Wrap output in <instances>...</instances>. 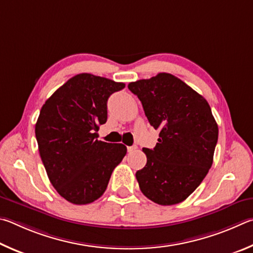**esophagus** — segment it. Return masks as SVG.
<instances>
[{
	"instance_id": "obj_1",
	"label": "esophagus",
	"mask_w": 253,
	"mask_h": 253,
	"mask_svg": "<svg viewBox=\"0 0 253 253\" xmlns=\"http://www.w3.org/2000/svg\"><path fill=\"white\" fill-rule=\"evenodd\" d=\"M136 149H138V147H136V145H132V147H127V152H133V151H135Z\"/></svg>"
}]
</instances>
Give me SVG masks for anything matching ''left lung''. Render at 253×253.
Returning a JSON list of instances; mask_svg holds the SVG:
<instances>
[{
  "instance_id": "obj_1",
  "label": "left lung",
  "mask_w": 253,
  "mask_h": 253,
  "mask_svg": "<svg viewBox=\"0 0 253 253\" xmlns=\"http://www.w3.org/2000/svg\"><path fill=\"white\" fill-rule=\"evenodd\" d=\"M149 122L160 130L153 149L143 148L147 165L135 176L140 190L161 206L184 201L213 162L218 124L207 100L170 73L129 83Z\"/></svg>"
}]
</instances>
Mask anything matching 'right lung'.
I'll return each instance as SVG.
<instances>
[{
  "label": "right lung",
  "instance_id": "obj_1",
  "mask_svg": "<svg viewBox=\"0 0 253 253\" xmlns=\"http://www.w3.org/2000/svg\"><path fill=\"white\" fill-rule=\"evenodd\" d=\"M126 84L90 73L74 75L48 97L35 124L40 156L57 193L73 205L99 199L126 154L122 143L97 140L108 99Z\"/></svg>",
  "mask_w": 253,
  "mask_h": 253
}]
</instances>
